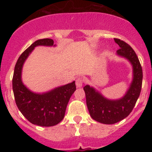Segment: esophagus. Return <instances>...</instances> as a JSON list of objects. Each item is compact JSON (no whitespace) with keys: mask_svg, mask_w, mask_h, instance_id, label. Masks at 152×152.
Wrapping results in <instances>:
<instances>
[{"mask_svg":"<svg viewBox=\"0 0 152 152\" xmlns=\"http://www.w3.org/2000/svg\"><path fill=\"white\" fill-rule=\"evenodd\" d=\"M84 81V78H82V77H77V78L76 79V86H77V88L82 87Z\"/></svg>","mask_w":152,"mask_h":152,"instance_id":"esophagus-1","label":"esophagus"}]
</instances>
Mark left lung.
<instances>
[{
	"instance_id": "8db88e82",
	"label": "left lung",
	"mask_w": 152,
	"mask_h": 152,
	"mask_svg": "<svg viewBox=\"0 0 152 152\" xmlns=\"http://www.w3.org/2000/svg\"><path fill=\"white\" fill-rule=\"evenodd\" d=\"M114 41L119 46L116 54L128 59L133 69V79L126 94L119 100H108L92 87L86 85L84 88L90 115L103 124H114L127 117L133 110L142 90V68L135 51L123 40L114 39Z\"/></svg>"
}]
</instances>
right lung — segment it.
<instances>
[{"label":"right lung","instance_id":"right-lung-1","mask_svg":"<svg viewBox=\"0 0 152 152\" xmlns=\"http://www.w3.org/2000/svg\"><path fill=\"white\" fill-rule=\"evenodd\" d=\"M55 46L51 39L36 40L23 52L16 63L13 72V91L19 110L34 125L53 126L63 119L70 98L76 90L75 81L61 86L43 94L29 91L22 82L21 73L24 62L36 46Z\"/></svg>","mask_w":152,"mask_h":152}]
</instances>
